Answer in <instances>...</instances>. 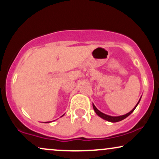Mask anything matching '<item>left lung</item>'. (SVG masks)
Listing matches in <instances>:
<instances>
[{"label": "left lung", "mask_w": 159, "mask_h": 159, "mask_svg": "<svg viewBox=\"0 0 159 159\" xmlns=\"http://www.w3.org/2000/svg\"><path fill=\"white\" fill-rule=\"evenodd\" d=\"M140 98H141V97L140 98V99H139V101H138V102L137 103V105H135V106H134V108H133L132 110L130 111V112L127 113V114H125V115H122V116H109V115H107V114H104V113L101 112V111H98V109L96 108V107L95 106V105H94V104H93V109H94L95 112H96V114H97L98 116H100V117H101V118H102L103 120H107V121H108V122H111V123H116V122L121 121V120H124V119H125V118H126L127 116H129V115H130L131 114H132V113L133 112V111H134V109L136 108V107L138 106V104H139L140 101Z\"/></svg>", "instance_id": "left-lung-1"}]
</instances>
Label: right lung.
<instances>
[{
  "label": "right lung",
  "instance_id": "obj_1",
  "mask_svg": "<svg viewBox=\"0 0 159 159\" xmlns=\"http://www.w3.org/2000/svg\"><path fill=\"white\" fill-rule=\"evenodd\" d=\"M63 115H64V114H63ZM45 123H50V122H45Z\"/></svg>",
  "mask_w": 159,
  "mask_h": 159
}]
</instances>
